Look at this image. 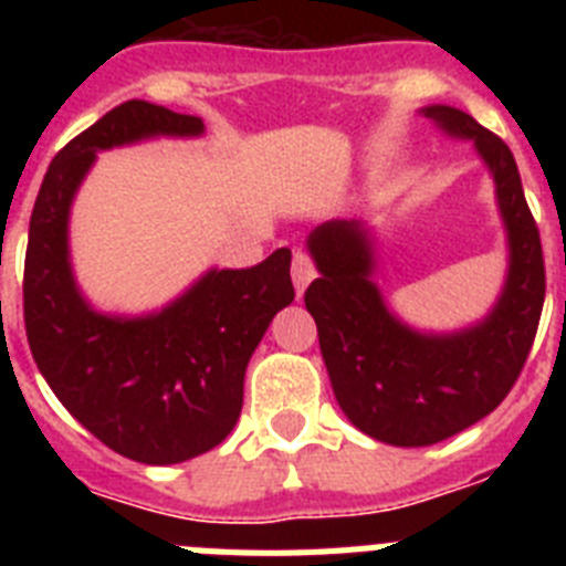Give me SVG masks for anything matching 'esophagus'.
Instances as JSON below:
<instances>
[{
	"mask_svg": "<svg viewBox=\"0 0 566 566\" xmlns=\"http://www.w3.org/2000/svg\"><path fill=\"white\" fill-rule=\"evenodd\" d=\"M314 277H317V269H314L312 258H308L306 252H294L292 283H294V292H297V297H303V292H306V286L312 283Z\"/></svg>",
	"mask_w": 566,
	"mask_h": 566,
	"instance_id": "esophagus-1",
	"label": "esophagus"
}]
</instances>
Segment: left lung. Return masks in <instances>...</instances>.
Masks as SVG:
<instances>
[{"instance_id":"8db88e82","label":"left lung","mask_w":566,"mask_h":566,"mask_svg":"<svg viewBox=\"0 0 566 566\" xmlns=\"http://www.w3.org/2000/svg\"><path fill=\"white\" fill-rule=\"evenodd\" d=\"M419 113L448 138L473 144L493 178L507 272L490 312L462 328L424 332L388 306L374 280L379 243L365 218L319 223L306 238L319 272L306 308L337 405L357 431L397 448L437 444L488 417L522 374L544 306L542 240L507 144L448 104Z\"/></svg>"}]
</instances>
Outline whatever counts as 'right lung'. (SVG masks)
<instances>
[{
	"instance_id": "right-lung-1",
	"label": "right lung",
	"mask_w": 566,
	"mask_h": 566,
	"mask_svg": "<svg viewBox=\"0 0 566 566\" xmlns=\"http://www.w3.org/2000/svg\"><path fill=\"white\" fill-rule=\"evenodd\" d=\"M203 133L198 115L149 102L109 109L53 158L30 214L24 328L39 371L93 437L144 464L187 462L229 437L249 359L294 300L289 249L252 269H207L144 314L102 312L78 286L70 212L98 153Z\"/></svg>"
}]
</instances>
